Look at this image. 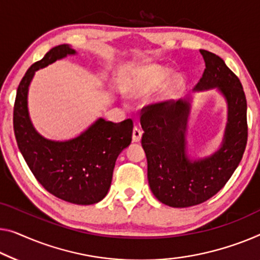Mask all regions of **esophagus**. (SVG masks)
Returning a JSON list of instances; mask_svg holds the SVG:
<instances>
[{
  "label": "esophagus",
  "mask_w": 260,
  "mask_h": 260,
  "mask_svg": "<svg viewBox=\"0 0 260 260\" xmlns=\"http://www.w3.org/2000/svg\"><path fill=\"white\" fill-rule=\"evenodd\" d=\"M141 137H142V132L140 128H138V127H134L133 128V142H139L141 140Z\"/></svg>",
  "instance_id": "1"
}]
</instances>
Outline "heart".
Returning a JSON list of instances; mask_svg holds the SVG:
<instances>
[{"label":"heart","instance_id":"obj_1","mask_svg":"<svg viewBox=\"0 0 260 260\" xmlns=\"http://www.w3.org/2000/svg\"><path fill=\"white\" fill-rule=\"evenodd\" d=\"M173 75V69L162 67V65L158 64H153L142 68L140 73H139L137 84H135L133 88V94L137 96H142L153 93L164 86L172 78ZM182 85H183V78L181 76H176L172 81L170 92H175L176 90H179L180 87H182Z\"/></svg>","mask_w":260,"mask_h":260}]
</instances>
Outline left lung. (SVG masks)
<instances>
[{
  "label": "left lung",
  "mask_w": 260,
  "mask_h": 260,
  "mask_svg": "<svg viewBox=\"0 0 260 260\" xmlns=\"http://www.w3.org/2000/svg\"><path fill=\"white\" fill-rule=\"evenodd\" d=\"M205 61L193 92L217 90L225 100L228 120L218 149L203 157L188 152L192 96L147 106L141 115L147 177L154 196L173 208L205 202L222 189L241 162L247 141L246 98L238 77L222 58L200 50Z\"/></svg>",
  "instance_id": "8db88e82"
}]
</instances>
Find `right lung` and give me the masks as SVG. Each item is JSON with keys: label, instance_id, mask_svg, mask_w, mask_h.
Masks as SVG:
<instances>
[{"label": "right lung", "instance_id": "add662e5", "mask_svg": "<svg viewBox=\"0 0 260 260\" xmlns=\"http://www.w3.org/2000/svg\"><path fill=\"white\" fill-rule=\"evenodd\" d=\"M77 51L69 44L55 46L31 65L18 85L14 107V131L19 152L37 181L67 202L90 205L107 195L119 154L131 145L133 121L115 123L98 118L69 140L44 138L31 122L29 86L35 72Z\"/></svg>", "mask_w": 260, "mask_h": 260}]
</instances>
